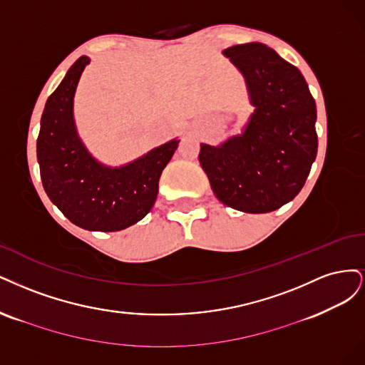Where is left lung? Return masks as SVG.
<instances>
[{"label":"left lung","mask_w":365,"mask_h":365,"mask_svg":"<svg viewBox=\"0 0 365 365\" xmlns=\"http://www.w3.org/2000/svg\"><path fill=\"white\" fill-rule=\"evenodd\" d=\"M242 73L250 115L241 135L200 144L198 160L221 203L247 214L287 205L307 182L317 156V109L299 69L259 42L222 51Z\"/></svg>","instance_id":"left-lung-1"}]
</instances>
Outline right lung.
<instances>
[{
	"mask_svg": "<svg viewBox=\"0 0 365 365\" xmlns=\"http://www.w3.org/2000/svg\"><path fill=\"white\" fill-rule=\"evenodd\" d=\"M81 56L45 103L38 136V162L46 195L76 226L116 232L143 220L156 202L163 168L178 150L173 139L123 167H106L91 156L74 123V93L89 65Z\"/></svg>",
	"mask_w": 365,
	"mask_h": 365,
	"instance_id": "1",
	"label": "right lung"
}]
</instances>
